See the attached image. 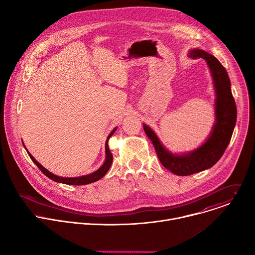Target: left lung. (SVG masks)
Listing matches in <instances>:
<instances>
[{"instance_id":"1","label":"left lung","mask_w":255,"mask_h":255,"mask_svg":"<svg viewBox=\"0 0 255 255\" xmlns=\"http://www.w3.org/2000/svg\"><path fill=\"white\" fill-rule=\"evenodd\" d=\"M193 58H204L210 67L216 91V123L207 141L196 150L177 155L167 151L155 133L147 126L143 129L154 145L161 164L177 175H190L212 167L225 152L236 124L237 110L231 93V84L225 67L215 56L201 49L190 52Z\"/></svg>"}]
</instances>
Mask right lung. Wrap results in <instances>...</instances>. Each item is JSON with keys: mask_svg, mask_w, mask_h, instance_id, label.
<instances>
[{"mask_svg": "<svg viewBox=\"0 0 255 255\" xmlns=\"http://www.w3.org/2000/svg\"><path fill=\"white\" fill-rule=\"evenodd\" d=\"M117 128H115L111 133L110 135L108 136L107 138V141H106V160L104 162V164L95 172L91 173V174H87V175H83V176H79V177H61V176H57L55 174H53L52 172L48 171L46 168H44L37 160H36L28 151V154L30 156V158L32 159V161L38 166V168L47 176L49 177L50 179L54 180V181H57V183H61V184H64V185H72V186H83V185H88V184H92L94 183V181H97L99 179H101L106 173L107 171L109 170V168H110L111 164H112V161H113V155L110 151V149H109V145H108V141L109 139H110V137L114 134V132L116 131Z\"/></svg>", "mask_w": 255, "mask_h": 255, "instance_id": "obj_1", "label": "right lung"}]
</instances>
